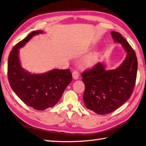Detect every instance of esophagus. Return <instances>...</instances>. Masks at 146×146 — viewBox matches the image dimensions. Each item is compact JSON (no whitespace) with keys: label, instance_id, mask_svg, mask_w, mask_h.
<instances>
[{"label":"esophagus","instance_id":"34e87169","mask_svg":"<svg viewBox=\"0 0 146 146\" xmlns=\"http://www.w3.org/2000/svg\"><path fill=\"white\" fill-rule=\"evenodd\" d=\"M79 72H77V70H74V72H72V77H73V79L77 80L79 79Z\"/></svg>","mask_w":146,"mask_h":146}]
</instances>
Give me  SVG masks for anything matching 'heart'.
I'll return each instance as SVG.
<instances>
[{"label": "heart", "mask_w": 146, "mask_h": 146, "mask_svg": "<svg viewBox=\"0 0 146 146\" xmlns=\"http://www.w3.org/2000/svg\"><path fill=\"white\" fill-rule=\"evenodd\" d=\"M97 59H98L97 55L96 54H92L84 58L82 63L85 67H90L96 63Z\"/></svg>", "instance_id": "obj_1"}]
</instances>
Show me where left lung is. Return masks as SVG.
<instances>
[{"mask_svg":"<svg viewBox=\"0 0 146 146\" xmlns=\"http://www.w3.org/2000/svg\"><path fill=\"white\" fill-rule=\"evenodd\" d=\"M111 34L114 42L121 44L127 52L125 60L115 69L106 70L104 62H99L82 74L84 102L87 109L100 115L114 111L131 98L137 77V59L134 49L119 32Z\"/></svg>","mask_w":146,"mask_h":146,"instance_id":"8db88e82","label":"left lung"}]
</instances>
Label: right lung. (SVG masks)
<instances>
[{"mask_svg":"<svg viewBox=\"0 0 146 146\" xmlns=\"http://www.w3.org/2000/svg\"><path fill=\"white\" fill-rule=\"evenodd\" d=\"M34 31L12 48L8 58L7 75L10 86L25 104L35 110L44 111L59 102L64 90L72 80L69 69H52L43 74H31L22 67L19 54L35 35Z\"/></svg>","mask_w":146,"mask_h":146,"instance_id":"right-lung-1","label":"right lung"}]
</instances>
